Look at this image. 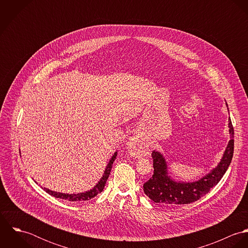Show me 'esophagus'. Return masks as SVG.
Returning a JSON list of instances; mask_svg holds the SVG:
<instances>
[{
  "label": "esophagus",
  "instance_id": "1",
  "mask_svg": "<svg viewBox=\"0 0 248 248\" xmlns=\"http://www.w3.org/2000/svg\"><path fill=\"white\" fill-rule=\"evenodd\" d=\"M128 149L135 156H140L147 154V147L138 137H134L128 142Z\"/></svg>",
  "mask_w": 248,
  "mask_h": 248
}]
</instances>
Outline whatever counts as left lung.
<instances>
[{"label":"left lung","instance_id":"obj_1","mask_svg":"<svg viewBox=\"0 0 248 248\" xmlns=\"http://www.w3.org/2000/svg\"><path fill=\"white\" fill-rule=\"evenodd\" d=\"M228 122L230 140L220 161L207 175L199 180L192 182L175 180L169 176L168 165L163 155L157 151H153L154 175L143 185L146 196L153 202L165 206H178L197 202L206 195L223 177L233 157L234 129L230 118Z\"/></svg>","mask_w":248,"mask_h":248}]
</instances>
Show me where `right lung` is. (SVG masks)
Returning a JSON list of instances; mask_svg holds the SVG:
<instances>
[{"instance_id": "1", "label": "right lung", "mask_w": 248, "mask_h": 248, "mask_svg": "<svg viewBox=\"0 0 248 248\" xmlns=\"http://www.w3.org/2000/svg\"><path fill=\"white\" fill-rule=\"evenodd\" d=\"M116 155H117V152H115L112 155L111 158L109 159V161H108V165L106 166V169L104 171V174H103L102 177L100 178V180L97 182V184L93 189H91L89 191H86L84 193H78V194H65V193L51 191V190H49L47 188H45V187H44V190L47 194H49V195H51V196H53L55 198H59V199H63V200H68L70 202H85V201H90L91 199L96 197L99 193H101L103 191V189L105 187V184H106L107 179H108V177L109 176V173H110V170H111V167H112V163H113V161L116 158Z\"/></svg>"}]
</instances>
